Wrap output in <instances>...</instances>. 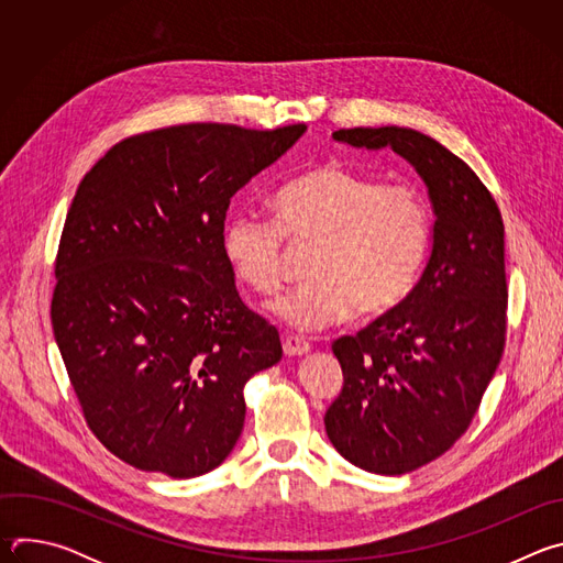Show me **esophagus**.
Wrapping results in <instances>:
<instances>
[{
	"label": "esophagus",
	"instance_id": "34e87169",
	"mask_svg": "<svg viewBox=\"0 0 563 563\" xmlns=\"http://www.w3.org/2000/svg\"><path fill=\"white\" fill-rule=\"evenodd\" d=\"M309 343L307 341H302V339H298V336H287L285 341H283V352H285V356H305V354H309Z\"/></svg>",
	"mask_w": 563,
	"mask_h": 563
}]
</instances>
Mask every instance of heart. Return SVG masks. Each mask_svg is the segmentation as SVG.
I'll return each instance as SVG.
<instances>
[{"mask_svg": "<svg viewBox=\"0 0 563 563\" xmlns=\"http://www.w3.org/2000/svg\"><path fill=\"white\" fill-rule=\"evenodd\" d=\"M276 220L233 213L222 227V254L240 283L274 296L285 283V235L316 243L309 283L269 305L298 332L345 323L358 309L383 313L415 287L432 240L428 200L341 163L318 165L274 196Z\"/></svg>", "mask_w": 563, "mask_h": 563, "instance_id": "b5f03b06", "label": "heart"}]
</instances>
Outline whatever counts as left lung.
<instances>
[{"label": "left lung", "mask_w": 563, "mask_h": 563, "mask_svg": "<svg viewBox=\"0 0 563 563\" xmlns=\"http://www.w3.org/2000/svg\"><path fill=\"white\" fill-rule=\"evenodd\" d=\"M332 137L408 159L434 213L430 256L410 294L332 347L343 369L325 415L332 445L367 472L406 474L467 430L504 354V220L478 176L421 131L358 126Z\"/></svg>", "instance_id": "8db88e82"}]
</instances>
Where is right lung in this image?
<instances>
[{"label":"right lung","mask_w":563,"mask_h":563,"mask_svg":"<svg viewBox=\"0 0 563 563\" xmlns=\"http://www.w3.org/2000/svg\"><path fill=\"white\" fill-rule=\"evenodd\" d=\"M307 131L180 124L115 144L79 183L55 261L53 334L85 419L124 463L218 467L245 383L283 358L222 254L231 198Z\"/></svg>","instance_id":"add662e5"}]
</instances>
